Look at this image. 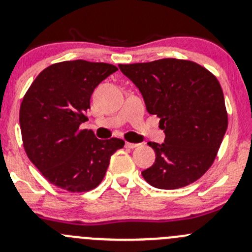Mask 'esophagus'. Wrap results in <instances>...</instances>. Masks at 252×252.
I'll list each match as a JSON object with an SVG mask.
<instances>
[{
  "instance_id": "34e87169",
  "label": "esophagus",
  "mask_w": 252,
  "mask_h": 252,
  "mask_svg": "<svg viewBox=\"0 0 252 252\" xmlns=\"http://www.w3.org/2000/svg\"><path fill=\"white\" fill-rule=\"evenodd\" d=\"M139 146V144H133V142H126V147L128 148H135Z\"/></svg>"
}]
</instances>
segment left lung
Returning a JSON list of instances; mask_svg holds the SVG:
<instances>
[{"label":"left lung","instance_id":"obj_1","mask_svg":"<svg viewBox=\"0 0 252 252\" xmlns=\"http://www.w3.org/2000/svg\"><path fill=\"white\" fill-rule=\"evenodd\" d=\"M139 88L150 115L160 118L163 144L142 177L156 189H176L197 181L215 160L228 126L223 92L210 71L189 60L118 65Z\"/></svg>","mask_w":252,"mask_h":252}]
</instances>
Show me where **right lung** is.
I'll return each mask as SVG.
<instances>
[{
  "label": "right lung",
  "mask_w": 252,
  "mask_h": 252,
  "mask_svg": "<svg viewBox=\"0 0 252 252\" xmlns=\"http://www.w3.org/2000/svg\"><path fill=\"white\" fill-rule=\"evenodd\" d=\"M115 65L73 60L44 68L20 105L19 123L29 159L54 186L87 192L100 185L111 156L124 146L117 137L99 140L79 129L94 89L116 72Z\"/></svg>",
  "instance_id": "add662e5"
}]
</instances>
